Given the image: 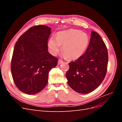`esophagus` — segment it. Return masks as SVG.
Instances as JSON below:
<instances>
[{"mask_svg":"<svg viewBox=\"0 0 122 122\" xmlns=\"http://www.w3.org/2000/svg\"><path fill=\"white\" fill-rule=\"evenodd\" d=\"M62 62H63V61H62V60H61V59H59L58 61V65H61Z\"/></svg>","mask_w":122,"mask_h":122,"instance_id":"esophagus-1","label":"esophagus"}]
</instances>
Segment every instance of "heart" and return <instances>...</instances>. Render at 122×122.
I'll return each mask as SVG.
<instances>
[{"instance_id":"1","label":"heart","mask_w":122,"mask_h":122,"mask_svg":"<svg viewBox=\"0 0 122 122\" xmlns=\"http://www.w3.org/2000/svg\"><path fill=\"white\" fill-rule=\"evenodd\" d=\"M89 43V38L86 33L71 29L57 33L56 38H50L48 46L51 53L56 55L62 46L64 56L70 60H76L84 53Z\"/></svg>"}]
</instances>
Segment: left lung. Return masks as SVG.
Segmentation results:
<instances>
[{
    "label": "left lung",
    "instance_id": "1",
    "mask_svg": "<svg viewBox=\"0 0 122 122\" xmlns=\"http://www.w3.org/2000/svg\"><path fill=\"white\" fill-rule=\"evenodd\" d=\"M108 51L98 33L92 31L89 45L77 60L69 63L66 78L70 87L80 94L94 91L104 80L107 69Z\"/></svg>",
    "mask_w": 122,
    "mask_h": 122
}]
</instances>
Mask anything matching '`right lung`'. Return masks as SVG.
I'll use <instances>...</instances> for the list:
<instances>
[{
	"mask_svg": "<svg viewBox=\"0 0 122 122\" xmlns=\"http://www.w3.org/2000/svg\"><path fill=\"white\" fill-rule=\"evenodd\" d=\"M51 29L45 25L30 27L18 39L14 47L10 69L14 82L23 93L32 95L43 90L50 70L58 58L48 51Z\"/></svg>",
	"mask_w": 122,
	"mask_h": 122,
	"instance_id": "obj_1",
	"label": "right lung"
}]
</instances>
